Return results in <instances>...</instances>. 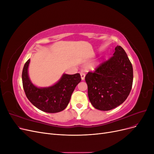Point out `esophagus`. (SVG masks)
<instances>
[{
  "instance_id": "esophagus-1",
  "label": "esophagus",
  "mask_w": 154,
  "mask_h": 154,
  "mask_svg": "<svg viewBox=\"0 0 154 154\" xmlns=\"http://www.w3.org/2000/svg\"><path fill=\"white\" fill-rule=\"evenodd\" d=\"M80 76H81V78L82 80H85V74L83 73V72H81L80 73Z\"/></svg>"
}]
</instances>
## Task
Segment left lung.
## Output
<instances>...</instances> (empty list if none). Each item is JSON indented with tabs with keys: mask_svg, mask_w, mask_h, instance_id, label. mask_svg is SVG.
Listing matches in <instances>:
<instances>
[{
	"mask_svg": "<svg viewBox=\"0 0 154 154\" xmlns=\"http://www.w3.org/2000/svg\"><path fill=\"white\" fill-rule=\"evenodd\" d=\"M88 96L95 109L110 110L127 98L133 82V68L125 50L117 45L113 57L85 76Z\"/></svg>",
	"mask_w": 154,
	"mask_h": 154,
	"instance_id": "obj_1",
	"label": "left lung"
}]
</instances>
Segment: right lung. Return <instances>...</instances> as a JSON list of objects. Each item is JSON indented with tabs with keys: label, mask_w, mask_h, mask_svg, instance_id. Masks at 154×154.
I'll use <instances>...</instances> for the list:
<instances>
[{
	"label": "right lung",
	"mask_w": 154,
	"mask_h": 154,
	"mask_svg": "<svg viewBox=\"0 0 154 154\" xmlns=\"http://www.w3.org/2000/svg\"><path fill=\"white\" fill-rule=\"evenodd\" d=\"M30 59L26 62L22 70V79L26 97L39 110L48 113H56L66 108L74 88L82 80L80 74H63L54 85L38 87L29 77L28 67Z\"/></svg>",
	"instance_id": "add662e5"
}]
</instances>
